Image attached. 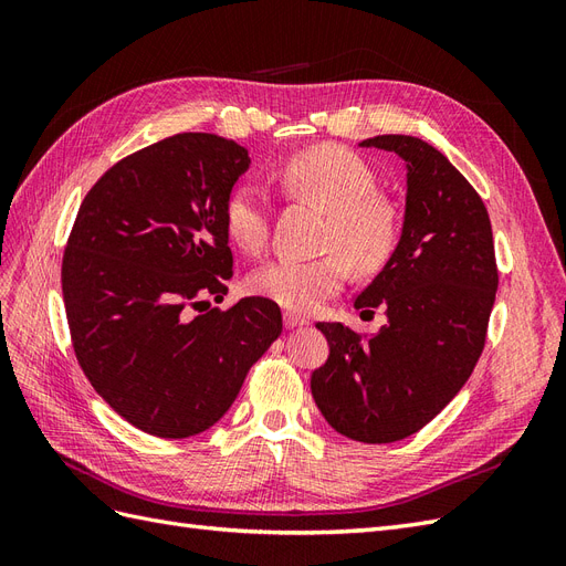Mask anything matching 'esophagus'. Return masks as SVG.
<instances>
[{
	"mask_svg": "<svg viewBox=\"0 0 566 566\" xmlns=\"http://www.w3.org/2000/svg\"><path fill=\"white\" fill-rule=\"evenodd\" d=\"M310 321H306L304 316H300V314H295V312H283V325L287 331H293V328H302V325H306Z\"/></svg>",
	"mask_w": 566,
	"mask_h": 566,
	"instance_id": "34e87169",
	"label": "esophagus"
}]
</instances>
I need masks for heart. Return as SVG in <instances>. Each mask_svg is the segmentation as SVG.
<instances>
[{
	"instance_id": "1",
	"label": "heart",
	"mask_w": 566,
	"mask_h": 566,
	"mask_svg": "<svg viewBox=\"0 0 566 566\" xmlns=\"http://www.w3.org/2000/svg\"><path fill=\"white\" fill-rule=\"evenodd\" d=\"M273 179L281 191L325 212L321 248L314 260H273L256 269L248 287L285 310L312 312L356 273L380 271L397 252L401 217L397 205L375 191L378 179L364 158L342 146H314L287 158ZM229 241L256 254L269 238V200L260 186H235L224 202Z\"/></svg>"
}]
</instances>
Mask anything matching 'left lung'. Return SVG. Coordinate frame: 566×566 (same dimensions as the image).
Wrapping results in <instances>:
<instances>
[{
	"mask_svg": "<svg viewBox=\"0 0 566 566\" xmlns=\"http://www.w3.org/2000/svg\"><path fill=\"white\" fill-rule=\"evenodd\" d=\"M361 146L406 163L397 252L354 302L370 314L382 306L387 323L370 337L316 323L331 356L312 373V394L335 432L391 443L422 430L468 382L486 342L499 269L484 202L443 153L403 134Z\"/></svg>",
	"mask_w": 566,
	"mask_h": 566,
	"instance_id": "1",
	"label": "left lung"
}]
</instances>
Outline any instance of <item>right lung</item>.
<instances>
[{
  "instance_id": "1",
  "label": "right lung",
  "mask_w": 566,
  "mask_h": 566,
  "mask_svg": "<svg viewBox=\"0 0 566 566\" xmlns=\"http://www.w3.org/2000/svg\"><path fill=\"white\" fill-rule=\"evenodd\" d=\"M248 167L235 142L175 134L113 165L80 205L61 269L73 349L98 397L146 434L210 430L283 331L266 297L202 312L233 276L221 214Z\"/></svg>"
}]
</instances>
